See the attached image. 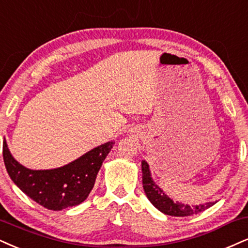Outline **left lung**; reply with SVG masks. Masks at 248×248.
<instances>
[{
  "label": "left lung",
  "instance_id": "obj_1",
  "mask_svg": "<svg viewBox=\"0 0 248 248\" xmlns=\"http://www.w3.org/2000/svg\"><path fill=\"white\" fill-rule=\"evenodd\" d=\"M141 170H142V187L147 195L148 200L153 203V206L166 215L176 216V217H185V216H191L194 214H199L203 210L208 209L215 202H208L204 204H199V206H188V204L173 202L169 197H167L163 193V191L154 184L152 180L151 171L147 162H141Z\"/></svg>",
  "mask_w": 248,
  "mask_h": 248
}]
</instances>
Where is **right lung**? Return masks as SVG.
<instances>
[{
    "label": "right lung",
    "instance_id": "obj_1",
    "mask_svg": "<svg viewBox=\"0 0 248 248\" xmlns=\"http://www.w3.org/2000/svg\"><path fill=\"white\" fill-rule=\"evenodd\" d=\"M112 145L103 143L57 169L31 170L12 157L4 140L3 160L12 182L27 197L47 209L62 210L86 200Z\"/></svg>",
    "mask_w": 248,
    "mask_h": 248
}]
</instances>
